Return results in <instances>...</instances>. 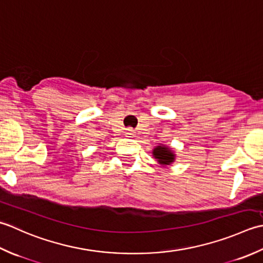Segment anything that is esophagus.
I'll return each mask as SVG.
<instances>
[{
	"label": "esophagus",
	"instance_id": "esophagus-1",
	"mask_svg": "<svg viewBox=\"0 0 263 263\" xmlns=\"http://www.w3.org/2000/svg\"><path fill=\"white\" fill-rule=\"evenodd\" d=\"M125 136L126 137H134V132L130 128H128V129L125 132Z\"/></svg>",
	"mask_w": 263,
	"mask_h": 263
}]
</instances>
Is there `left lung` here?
Segmentation results:
<instances>
[{
	"label": "left lung",
	"instance_id": "8db88e82",
	"mask_svg": "<svg viewBox=\"0 0 263 263\" xmlns=\"http://www.w3.org/2000/svg\"><path fill=\"white\" fill-rule=\"evenodd\" d=\"M152 153L154 159H157V161L161 165H169L175 161V153L173 149L168 146L162 145V144L155 146Z\"/></svg>",
	"mask_w": 263,
	"mask_h": 263
}]
</instances>
